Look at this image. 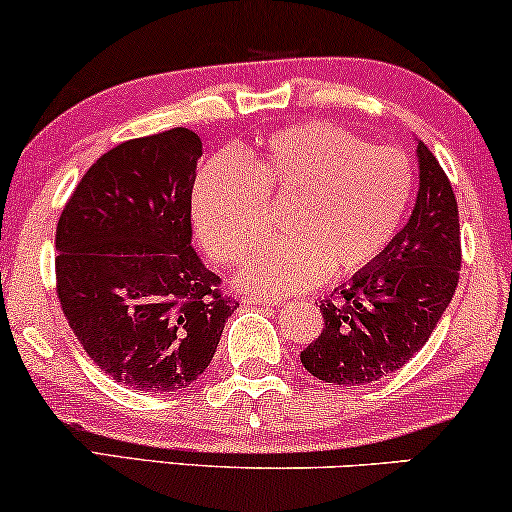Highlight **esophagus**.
Segmentation results:
<instances>
[{
  "mask_svg": "<svg viewBox=\"0 0 512 512\" xmlns=\"http://www.w3.org/2000/svg\"><path fill=\"white\" fill-rule=\"evenodd\" d=\"M248 304H264V307H276V304H281L278 297H271V295H262V293H248L245 295V300Z\"/></svg>",
  "mask_w": 512,
  "mask_h": 512,
  "instance_id": "obj_1",
  "label": "esophagus"
}]
</instances>
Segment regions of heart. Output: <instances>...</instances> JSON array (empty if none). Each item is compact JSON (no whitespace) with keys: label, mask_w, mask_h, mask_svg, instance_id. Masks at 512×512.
I'll use <instances>...</instances> for the list:
<instances>
[{"label":"heart","mask_w":512,"mask_h":512,"mask_svg":"<svg viewBox=\"0 0 512 512\" xmlns=\"http://www.w3.org/2000/svg\"><path fill=\"white\" fill-rule=\"evenodd\" d=\"M416 196L411 158L368 146L331 122L269 134L243 158L222 153L200 167L193 219L219 262H238L267 231V205L288 206L290 236L257 248L241 281L264 293L312 288L328 276H357L390 250Z\"/></svg>","instance_id":"heart-1"}]
</instances>
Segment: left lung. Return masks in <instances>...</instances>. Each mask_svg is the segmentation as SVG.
<instances>
[{"instance_id": "obj_1", "label": "left lung", "mask_w": 512, "mask_h": 512, "mask_svg": "<svg viewBox=\"0 0 512 512\" xmlns=\"http://www.w3.org/2000/svg\"><path fill=\"white\" fill-rule=\"evenodd\" d=\"M418 198L390 250L321 302L326 321L300 354L314 378L366 385L397 371L430 340L461 271V226L451 181L418 141Z\"/></svg>"}]
</instances>
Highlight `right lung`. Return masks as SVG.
Returning a JSON list of instances; mask_svg holds the SVG:
<instances>
[{
    "mask_svg": "<svg viewBox=\"0 0 512 512\" xmlns=\"http://www.w3.org/2000/svg\"><path fill=\"white\" fill-rule=\"evenodd\" d=\"M196 132L125 141L84 174L56 226V293L84 352L141 392L189 387L238 302L191 248Z\"/></svg>",
    "mask_w": 512,
    "mask_h": 512,
    "instance_id": "right-lung-1",
    "label": "right lung"
}]
</instances>
